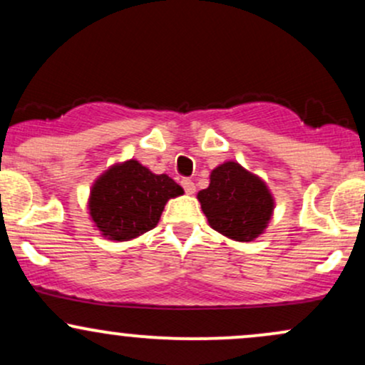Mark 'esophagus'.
<instances>
[{
    "mask_svg": "<svg viewBox=\"0 0 365 365\" xmlns=\"http://www.w3.org/2000/svg\"><path fill=\"white\" fill-rule=\"evenodd\" d=\"M182 185H183V188H185V192L188 195H192L195 192V185L192 180H182Z\"/></svg>",
    "mask_w": 365,
    "mask_h": 365,
    "instance_id": "34e87169",
    "label": "esophagus"
}]
</instances>
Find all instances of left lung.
Listing matches in <instances>:
<instances>
[{
	"instance_id": "left-lung-1",
	"label": "left lung",
	"mask_w": 365,
	"mask_h": 365,
	"mask_svg": "<svg viewBox=\"0 0 365 365\" xmlns=\"http://www.w3.org/2000/svg\"><path fill=\"white\" fill-rule=\"evenodd\" d=\"M197 200L217 233L235 242H254L269 226L274 197L267 183L240 163H221L209 175V187Z\"/></svg>"
}]
</instances>
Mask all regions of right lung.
Instances as JSON below:
<instances>
[{"label": "right lung", "mask_w": 365, "mask_h": 365, "mask_svg": "<svg viewBox=\"0 0 365 365\" xmlns=\"http://www.w3.org/2000/svg\"><path fill=\"white\" fill-rule=\"evenodd\" d=\"M180 195L183 188L168 175L127 159L94 180L87 199L89 220L108 240L128 242L156 228L166 202Z\"/></svg>", "instance_id": "add662e5"}]
</instances>
